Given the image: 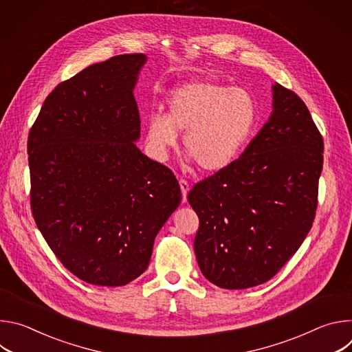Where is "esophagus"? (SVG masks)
Returning a JSON list of instances; mask_svg holds the SVG:
<instances>
[{
	"mask_svg": "<svg viewBox=\"0 0 352 352\" xmlns=\"http://www.w3.org/2000/svg\"><path fill=\"white\" fill-rule=\"evenodd\" d=\"M179 188L182 192V204L188 202V192H189V184L185 179H179Z\"/></svg>",
	"mask_w": 352,
	"mask_h": 352,
	"instance_id": "esophagus-1",
	"label": "esophagus"
}]
</instances>
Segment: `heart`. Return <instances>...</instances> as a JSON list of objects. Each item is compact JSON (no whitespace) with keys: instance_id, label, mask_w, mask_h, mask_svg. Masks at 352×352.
<instances>
[{"instance_id":"heart-1","label":"heart","mask_w":352,"mask_h":352,"mask_svg":"<svg viewBox=\"0 0 352 352\" xmlns=\"http://www.w3.org/2000/svg\"><path fill=\"white\" fill-rule=\"evenodd\" d=\"M258 104L245 87L192 79L175 86L167 97V116L147 121L146 144L150 156L166 162L184 133L189 159L200 170L219 173L231 166L252 138Z\"/></svg>"}]
</instances>
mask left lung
Returning <instances> with one entry per match:
<instances>
[{"label": "left lung", "mask_w": 352, "mask_h": 352, "mask_svg": "<svg viewBox=\"0 0 352 352\" xmlns=\"http://www.w3.org/2000/svg\"><path fill=\"white\" fill-rule=\"evenodd\" d=\"M273 110L243 153L196 184L195 255L202 274L227 289L270 280L308 235L318 206L323 139L305 103L272 85Z\"/></svg>", "instance_id": "left-lung-1"}]
</instances>
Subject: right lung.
I'll use <instances>...</instances> for the list:
<instances>
[{
  "mask_svg": "<svg viewBox=\"0 0 352 352\" xmlns=\"http://www.w3.org/2000/svg\"><path fill=\"white\" fill-rule=\"evenodd\" d=\"M146 61L117 56L60 83L28 140L36 224L61 263L93 285L139 277L181 204L174 174L136 146L133 90Z\"/></svg>",
  "mask_w": 352,
  "mask_h": 352,
  "instance_id": "add662e5",
  "label": "right lung"
}]
</instances>
